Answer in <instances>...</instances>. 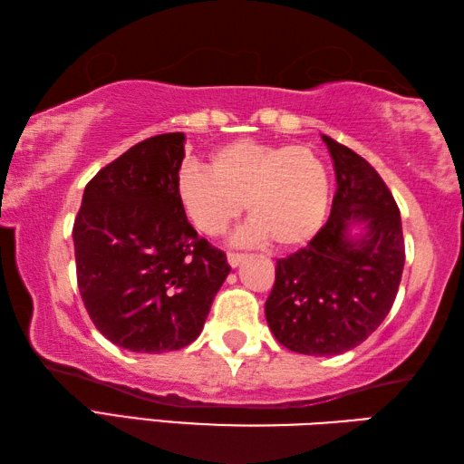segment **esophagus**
<instances>
[{
  "instance_id": "esophagus-1",
  "label": "esophagus",
  "mask_w": 464,
  "mask_h": 464,
  "mask_svg": "<svg viewBox=\"0 0 464 464\" xmlns=\"http://www.w3.org/2000/svg\"><path fill=\"white\" fill-rule=\"evenodd\" d=\"M246 255L242 253H227V263H230V266H238L242 261H245Z\"/></svg>"
}]
</instances>
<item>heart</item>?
<instances>
[{"mask_svg":"<svg viewBox=\"0 0 464 464\" xmlns=\"http://www.w3.org/2000/svg\"><path fill=\"white\" fill-rule=\"evenodd\" d=\"M175 187L185 216L206 237L224 234L246 203L253 224L242 238H269L281 250L307 245L330 206L328 169L310 146L253 138L219 146L209 157V170L183 167Z\"/></svg>","mask_w":464,"mask_h":464,"instance_id":"1","label":"heart"}]
</instances>
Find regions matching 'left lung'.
Returning <instances> with one entry per match:
<instances>
[{
	"label": "left lung",
	"instance_id": "1",
	"mask_svg": "<svg viewBox=\"0 0 464 464\" xmlns=\"http://www.w3.org/2000/svg\"><path fill=\"white\" fill-rule=\"evenodd\" d=\"M322 140L336 170L330 218L304 248L279 258L265 304L273 336L312 356L364 343L392 310L405 263L400 208L383 179L348 146ZM356 225L361 235L352 234Z\"/></svg>",
	"mask_w": 464,
	"mask_h": 464
}]
</instances>
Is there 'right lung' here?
Instances as JSON below:
<instances>
[{"label":"right lung","mask_w":464,"mask_h":464,"mask_svg":"<svg viewBox=\"0 0 464 464\" xmlns=\"http://www.w3.org/2000/svg\"><path fill=\"white\" fill-rule=\"evenodd\" d=\"M185 134H159L103 167L72 226L77 285L95 328L132 353L179 351L201 334L230 273L177 199Z\"/></svg>","instance_id":"add662e5"}]
</instances>
